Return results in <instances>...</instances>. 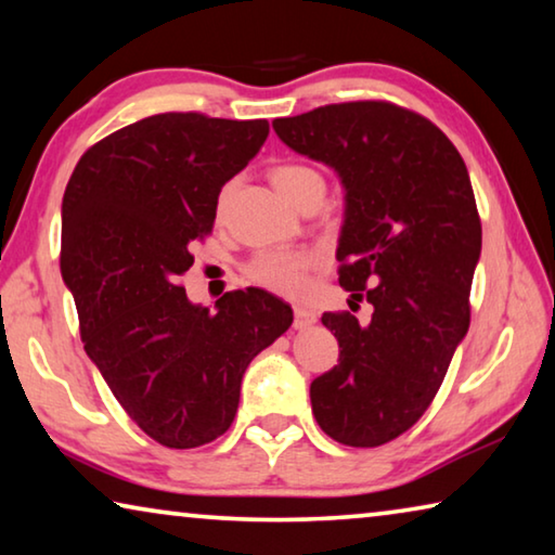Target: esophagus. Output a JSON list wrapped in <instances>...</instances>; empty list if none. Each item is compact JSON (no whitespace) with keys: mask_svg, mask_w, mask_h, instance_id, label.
Returning <instances> with one entry per match:
<instances>
[{"mask_svg":"<svg viewBox=\"0 0 555 555\" xmlns=\"http://www.w3.org/2000/svg\"><path fill=\"white\" fill-rule=\"evenodd\" d=\"M318 323V313L313 308H306V306H296L294 308V327L296 331H306V327H311Z\"/></svg>","mask_w":555,"mask_h":555,"instance_id":"obj_1","label":"esophagus"}]
</instances>
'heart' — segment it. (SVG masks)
Segmentation results:
<instances>
[{
    "label": "heart",
    "instance_id": "heart-1",
    "mask_svg": "<svg viewBox=\"0 0 555 555\" xmlns=\"http://www.w3.org/2000/svg\"><path fill=\"white\" fill-rule=\"evenodd\" d=\"M271 181H274L276 191L284 195L286 201L296 205L304 203L313 195H325V178L321 171L306 164H281L271 168ZM230 188H224L218 198V210L222 212L224 203H228ZM313 255L308 251H286V249H271L261 251L247 264V279L251 284L271 291L279 296H300L308 288V271L313 267Z\"/></svg>",
    "mask_w": 555,
    "mask_h": 555
}]
</instances>
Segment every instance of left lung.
I'll return each mask as SVG.
<instances>
[{"mask_svg":"<svg viewBox=\"0 0 555 555\" xmlns=\"http://www.w3.org/2000/svg\"><path fill=\"white\" fill-rule=\"evenodd\" d=\"M271 125L340 178V286L350 304L374 308L370 323L323 313L340 364L313 379V416L343 446L389 443L424 416L469 327L482 228L465 162L436 125L389 102L327 105Z\"/></svg>","mask_w":555,"mask_h":555,"instance_id":"1","label":"left lung"}]
</instances>
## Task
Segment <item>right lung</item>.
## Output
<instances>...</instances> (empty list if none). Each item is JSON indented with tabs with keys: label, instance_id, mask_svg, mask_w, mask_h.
<instances>
[{
	"label": "right lung",
	"instance_id": "add662e5",
	"mask_svg": "<svg viewBox=\"0 0 555 555\" xmlns=\"http://www.w3.org/2000/svg\"><path fill=\"white\" fill-rule=\"evenodd\" d=\"M267 137V119L166 112L90 146L65 188L61 274L86 352L129 418L166 448L222 436L244 370L294 323L291 306L261 288L230 291L210 311L178 286L222 185Z\"/></svg>",
	"mask_w": 555,
	"mask_h": 555
}]
</instances>
